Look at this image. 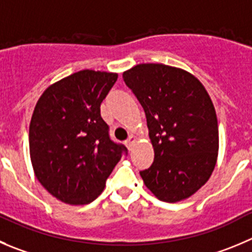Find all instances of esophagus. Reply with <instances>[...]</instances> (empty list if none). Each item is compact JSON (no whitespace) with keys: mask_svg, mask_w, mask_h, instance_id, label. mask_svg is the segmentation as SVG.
<instances>
[{"mask_svg":"<svg viewBox=\"0 0 252 252\" xmlns=\"http://www.w3.org/2000/svg\"><path fill=\"white\" fill-rule=\"evenodd\" d=\"M137 142V138L135 137V136L133 135H131L130 137H128V140H127V142H126V145H127V147H128V150H131V148H132V146L135 145V143Z\"/></svg>","mask_w":252,"mask_h":252,"instance_id":"1","label":"esophagus"}]
</instances>
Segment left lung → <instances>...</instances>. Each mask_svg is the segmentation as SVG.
I'll return each instance as SVG.
<instances>
[{
  "label": "left lung",
  "mask_w": 252,
  "mask_h": 252,
  "mask_svg": "<svg viewBox=\"0 0 252 252\" xmlns=\"http://www.w3.org/2000/svg\"><path fill=\"white\" fill-rule=\"evenodd\" d=\"M145 110L155 160L140 172L162 202L188 199L215 168L219 131L214 105L204 85L184 69L138 64L122 74Z\"/></svg>",
  "instance_id": "obj_1"
}]
</instances>
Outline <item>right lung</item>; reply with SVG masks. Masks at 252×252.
<instances>
[{
	"label": "right lung",
	"instance_id": "obj_1",
	"mask_svg": "<svg viewBox=\"0 0 252 252\" xmlns=\"http://www.w3.org/2000/svg\"><path fill=\"white\" fill-rule=\"evenodd\" d=\"M116 73L76 71L45 89L30 125V155L38 182L65 204L84 205L104 190L126 148L109 138L100 105Z\"/></svg>",
	"mask_w": 252,
	"mask_h": 252
}]
</instances>
